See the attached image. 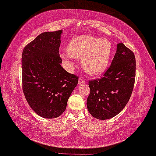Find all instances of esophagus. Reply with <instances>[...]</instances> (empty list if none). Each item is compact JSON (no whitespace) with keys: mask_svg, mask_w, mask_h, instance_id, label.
<instances>
[{"mask_svg":"<svg viewBox=\"0 0 156 156\" xmlns=\"http://www.w3.org/2000/svg\"><path fill=\"white\" fill-rule=\"evenodd\" d=\"M85 80L83 78L81 77H79V81H78V83L79 85H82V84H84L85 83Z\"/></svg>","mask_w":156,"mask_h":156,"instance_id":"obj_1","label":"esophagus"}]
</instances>
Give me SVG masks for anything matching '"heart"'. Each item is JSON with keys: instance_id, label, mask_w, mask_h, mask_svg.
Returning a JSON list of instances; mask_svg holds the SVG:
<instances>
[{"instance_id": "b5f03b06", "label": "heart", "mask_w": 156, "mask_h": 156, "mask_svg": "<svg viewBox=\"0 0 156 156\" xmlns=\"http://www.w3.org/2000/svg\"><path fill=\"white\" fill-rule=\"evenodd\" d=\"M112 51V42L107 38L81 35L73 38L68 44L67 50L60 52V57L69 66H73V57H82L81 65L84 71L96 75L107 69Z\"/></svg>"}]
</instances>
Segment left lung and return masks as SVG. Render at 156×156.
<instances>
[{
	"label": "left lung",
	"mask_w": 156,
	"mask_h": 156,
	"mask_svg": "<svg viewBox=\"0 0 156 156\" xmlns=\"http://www.w3.org/2000/svg\"><path fill=\"white\" fill-rule=\"evenodd\" d=\"M135 69L134 53L124 44H117L116 52L104 77L89 81L87 106L94 118L109 119L121 112L134 87Z\"/></svg>",
	"instance_id": "8db88e82"
}]
</instances>
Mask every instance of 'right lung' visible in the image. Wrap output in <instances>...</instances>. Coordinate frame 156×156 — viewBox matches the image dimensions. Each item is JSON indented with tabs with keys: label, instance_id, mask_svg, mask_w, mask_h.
<instances>
[{
	"label": "right lung",
	"instance_id": "right-lung-1",
	"mask_svg": "<svg viewBox=\"0 0 156 156\" xmlns=\"http://www.w3.org/2000/svg\"><path fill=\"white\" fill-rule=\"evenodd\" d=\"M62 30L47 31L25 46L22 53V87L35 112L55 119L65 112L79 77L66 71L59 55Z\"/></svg>",
	"mask_w": 156,
	"mask_h": 156
}]
</instances>
